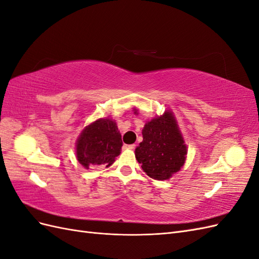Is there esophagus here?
Instances as JSON below:
<instances>
[{"mask_svg":"<svg viewBox=\"0 0 259 259\" xmlns=\"http://www.w3.org/2000/svg\"><path fill=\"white\" fill-rule=\"evenodd\" d=\"M135 147H136V145H124L123 146V149H128V150H134L135 149Z\"/></svg>","mask_w":259,"mask_h":259,"instance_id":"obj_1","label":"esophagus"}]
</instances>
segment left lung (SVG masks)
Instances as JSON below:
<instances>
[{"label":"left lung","instance_id":"obj_1","mask_svg":"<svg viewBox=\"0 0 259 259\" xmlns=\"http://www.w3.org/2000/svg\"><path fill=\"white\" fill-rule=\"evenodd\" d=\"M187 152L174 112L168 109L146 122L143 142L135 149V156L149 177L166 180L184 166Z\"/></svg>","mask_w":259,"mask_h":259}]
</instances>
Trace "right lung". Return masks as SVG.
<instances>
[{
    "instance_id": "add662e5",
    "label": "right lung",
    "mask_w": 259,
    "mask_h": 259,
    "mask_svg": "<svg viewBox=\"0 0 259 259\" xmlns=\"http://www.w3.org/2000/svg\"><path fill=\"white\" fill-rule=\"evenodd\" d=\"M123 146L116 122L110 117L98 119L82 130L75 143V158L85 168L109 167Z\"/></svg>"
}]
</instances>
